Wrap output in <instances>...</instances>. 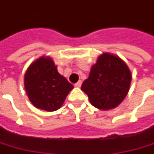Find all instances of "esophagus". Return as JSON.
<instances>
[{
  "label": "esophagus",
  "mask_w": 154,
  "mask_h": 154,
  "mask_svg": "<svg viewBox=\"0 0 154 154\" xmlns=\"http://www.w3.org/2000/svg\"><path fill=\"white\" fill-rule=\"evenodd\" d=\"M81 84H82V82H81V80H80V81H78V82L74 85V86H75V87H78V88H80V86H81Z\"/></svg>",
  "instance_id": "esophagus-1"
}]
</instances>
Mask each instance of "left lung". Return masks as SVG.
<instances>
[{
    "label": "left lung",
    "mask_w": 154,
    "mask_h": 154,
    "mask_svg": "<svg viewBox=\"0 0 154 154\" xmlns=\"http://www.w3.org/2000/svg\"><path fill=\"white\" fill-rule=\"evenodd\" d=\"M132 80L131 71L119 56L103 53L91 68L81 90L96 108L108 110L123 101L129 91Z\"/></svg>",
    "instance_id": "1"
}]
</instances>
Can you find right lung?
I'll use <instances>...</instances> for the list:
<instances>
[{"mask_svg": "<svg viewBox=\"0 0 154 154\" xmlns=\"http://www.w3.org/2000/svg\"><path fill=\"white\" fill-rule=\"evenodd\" d=\"M24 86L31 103L36 108L46 111L60 109L74 88L58 73L53 59L45 56L38 58L28 67Z\"/></svg>", "mask_w": 154, "mask_h": 154, "instance_id": "obj_1", "label": "right lung"}]
</instances>
